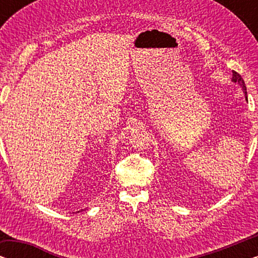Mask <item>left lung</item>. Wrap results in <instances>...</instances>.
I'll return each instance as SVG.
<instances>
[{
    "instance_id": "obj_1",
    "label": "left lung",
    "mask_w": 258,
    "mask_h": 258,
    "mask_svg": "<svg viewBox=\"0 0 258 258\" xmlns=\"http://www.w3.org/2000/svg\"><path fill=\"white\" fill-rule=\"evenodd\" d=\"M232 82L235 83H238L239 86L242 87L243 89V93H244V96L246 98V101H248V95H246V88H245V84H244V81H243V79L241 77V75H239L238 73H236L232 70Z\"/></svg>"
}]
</instances>
